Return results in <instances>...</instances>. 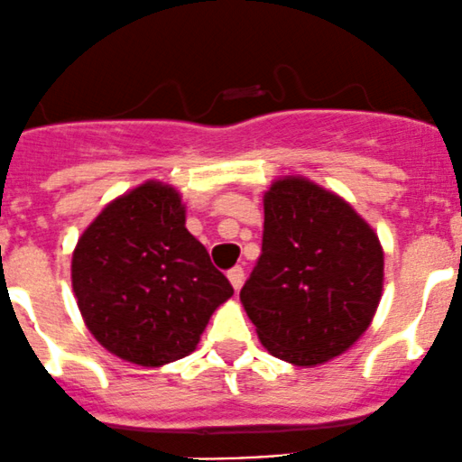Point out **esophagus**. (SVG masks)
I'll use <instances>...</instances> for the list:
<instances>
[{"instance_id":"obj_1","label":"esophagus","mask_w":462,"mask_h":462,"mask_svg":"<svg viewBox=\"0 0 462 462\" xmlns=\"http://www.w3.org/2000/svg\"><path fill=\"white\" fill-rule=\"evenodd\" d=\"M227 279H230L232 288H235V291H239L241 283H244V268H241V265H235L232 270H227Z\"/></svg>"}]
</instances>
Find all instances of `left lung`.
<instances>
[{"mask_svg":"<svg viewBox=\"0 0 462 462\" xmlns=\"http://www.w3.org/2000/svg\"><path fill=\"white\" fill-rule=\"evenodd\" d=\"M384 283L375 230L330 189L283 176L263 192V244L241 304L270 356L318 366L374 321Z\"/></svg>","mask_w":462,"mask_h":462,"instance_id":"1","label":"left lung"}]
</instances>
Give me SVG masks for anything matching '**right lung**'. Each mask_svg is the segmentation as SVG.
<instances>
[{
  "mask_svg": "<svg viewBox=\"0 0 462 462\" xmlns=\"http://www.w3.org/2000/svg\"><path fill=\"white\" fill-rule=\"evenodd\" d=\"M71 283L100 346L138 366L189 356L235 292L185 227L180 192L162 180L102 208L73 250Z\"/></svg>",
  "mask_w": 462,
  "mask_h": 462,
  "instance_id": "add662e5",
  "label": "right lung"
}]
</instances>
